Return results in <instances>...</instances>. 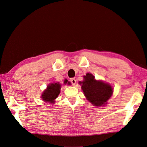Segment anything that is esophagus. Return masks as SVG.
Segmentation results:
<instances>
[{
    "label": "esophagus",
    "mask_w": 147,
    "mask_h": 147,
    "mask_svg": "<svg viewBox=\"0 0 147 147\" xmlns=\"http://www.w3.org/2000/svg\"><path fill=\"white\" fill-rule=\"evenodd\" d=\"M70 82H71V84H72L73 85H75L76 83V80L75 79L72 78V79H70Z\"/></svg>",
    "instance_id": "34e87169"
}]
</instances>
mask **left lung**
Wrapping results in <instances>:
<instances>
[{"label":"left lung","mask_w":147,"mask_h":147,"mask_svg":"<svg viewBox=\"0 0 147 147\" xmlns=\"http://www.w3.org/2000/svg\"><path fill=\"white\" fill-rule=\"evenodd\" d=\"M82 89L86 99L94 106L104 105L113 94L111 86L102 81H97L93 75L87 73L84 76Z\"/></svg>","instance_id":"left-lung-1"}]
</instances>
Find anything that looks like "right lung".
I'll return each mask as SVG.
<instances>
[{"mask_svg":"<svg viewBox=\"0 0 147 147\" xmlns=\"http://www.w3.org/2000/svg\"><path fill=\"white\" fill-rule=\"evenodd\" d=\"M67 82H65V84ZM61 87V86L59 83H54L48 85L47 89L45 90L42 94V99L45 102H50V104L54 103V100L57 98L60 93Z\"/></svg>","mask_w":147,"mask_h":147,"instance_id":"1","label":"right lung"}]
</instances>
